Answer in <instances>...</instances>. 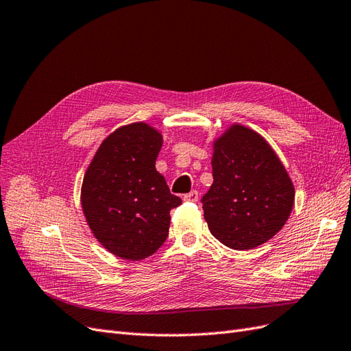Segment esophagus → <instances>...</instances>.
Returning <instances> with one entry per match:
<instances>
[{
  "label": "esophagus",
  "instance_id": "esophagus-1",
  "mask_svg": "<svg viewBox=\"0 0 351 351\" xmlns=\"http://www.w3.org/2000/svg\"><path fill=\"white\" fill-rule=\"evenodd\" d=\"M183 199H184V200H189V202H197V199H199V193L196 192V190H193V192H190V193L184 195V196H183Z\"/></svg>",
  "mask_w": 351,
  "mask_h": 351
}]
</instances>
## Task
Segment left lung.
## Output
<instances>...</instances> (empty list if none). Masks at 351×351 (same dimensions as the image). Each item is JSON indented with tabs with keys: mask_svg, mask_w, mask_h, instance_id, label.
I'll return each mask as SVG.
<instances>
[{
	"mask_svg": "<svg viewBox=\"0 0 351 351\" xmlns=\"http://www.w3.org/2000/svg\"><path fill=\"white\" fill-rule=\"evenodd\" d=\"M212 183L204 202L210 234L249 250L271 240L294 206V184L263 136L239 123L212 142Z\"/></svg>",
	"mask_w": 351,
	"mask_h": 351,
	"instance_id": "obj_1",
	"label": "left lung"
}]
</instances>
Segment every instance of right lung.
I'll return each mask as SVG.
<instances>
[{"label": "right lung", "mask_w": 351, "mask_h": 351, "mask_svg": "<svg viewBox=\"0 0 351 351\" xmlns=\"http://www.w3.org/2000/svg\"><path fill=\"white\" fill-rule=\"evenodd\" d=\"M162 143L151 124L121 125L105 137L84 171L83 215L95 239L121 259L142 261L161 247L169 210L182 204L155 168Z\"/></svg>", "instance_id": "1"}]
</instances>
